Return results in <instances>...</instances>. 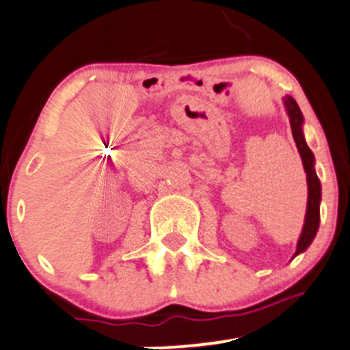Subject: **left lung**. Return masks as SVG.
<instances>
[{"label":"left lung","mask_w":350,"mask_h":350,"mask_svg":"<svg viewBox=\"0 0 350 350\" xmlns=\"http://www.w3.org/2000/svg\"><path fill=\"white\" fill-rule=\"evenodd\" d=\"M286 112L289 116V124H291L294 143H296L299 157L303 160L304 172H306V182H308V206H306V217H304V226L301 231V237L297 240L296 247V257L297 254L306 250L311 245L313 238L317 237L318 226H320V200H321V185L318 180L317 172H314V157L311 150L308 148L306 141H304L303 134V113H301L299 107H297L296 100L293 96H286L284 98Z\"/></svg>","instance_id":"obj_1"}]
</instances>
